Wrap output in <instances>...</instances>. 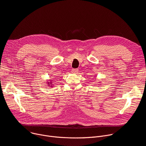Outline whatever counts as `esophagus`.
Listing matches in <instances>:
<instances>
[{"label":"esophagus","mask_w":146,"mask_h":146,"mask_svg":"<svg viewBox=\"0 0 146 146\" xmlns=\"http://www.w3.org/2000/svg\"><path fill=\"white\" fill-rule=\"evenodd\" d=\"M78 71H79V70H78V68L72 69V72L73 73H77L78 72Z\"/></svg>","instance_id":"1"}]
</instances>
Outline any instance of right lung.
<instances>
[{"label":"right lung","instance_id":"1","mask_svg":"<svg viewBox=\"0 0 146 146\" xmlns=\"http://www.w3.org/2000/svg\"><path fill=\"white\" fill-rule=\"evenodd\" d=\"M52 81H50V82H47V85H48V86L52 88L54 84H52V82H51Z\"/></svg>","mask_w":146,"mask_h":146}]
</instances>
